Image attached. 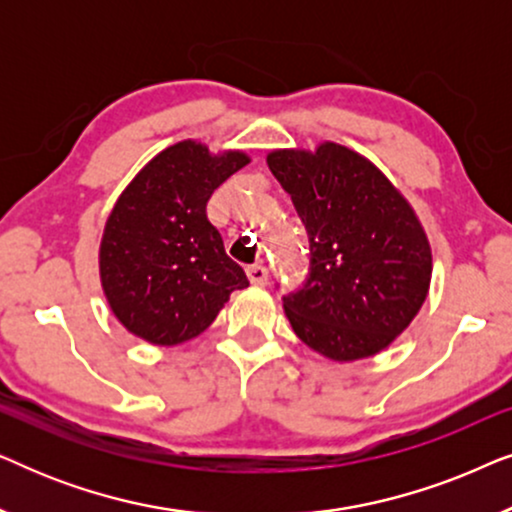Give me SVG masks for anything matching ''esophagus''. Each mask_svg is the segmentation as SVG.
I'll return each instance as SVG.
<instances>
[{
	"label": "esophagus",
	"mask_w": 512,
	"mask_h": 512,
	"mask_svg": "<svg viewBox=\"0 0 512 512\" xmlns=\"http://www.w3.org/2000/svg\"><path fill=\"white\" fill-rule=\"evenodd\" d=\"M247 277L249 282L256 286L268 284V268H265V265H251V268H247Z\"/></svg>",
	"instance_id": "34e87169"
}]
</instances>
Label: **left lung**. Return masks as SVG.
I'll list each match as a JSON object with an SVG mask.
<instances>
[{"label": "left lung", "instance_id": "1", "mask_svg": "<svg viewBox=\"0 0 512 512\" xmlns=\"http://www.w3.org/2000/svg\"><path fill=\"white\" fill-rule=\"evenodd\" d=\"M268 167L310 240V272L284 296L293 333L333 361L382 352L415 319L431 282V247L408 200L347 146L282 149Z\"/></svg>", "mask_w": 512, "mask_h": 512}]
</instances>
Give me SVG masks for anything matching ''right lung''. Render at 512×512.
Wrapping results in <instances>:
<instances>
[{"mask_svg":"<svg viewBox=\"0 0 512 512\" xmlns=\"http://www.w3.org/2000/svg\"><path fill=\"white\" fill-rule=\"evenodd\" d=\"M249 156H212L205 144L160 151L118 198L104 226L100 277L116 319L151 345H179L200 335L249 286L207 219V200Z\"/></svg>","mask_w":512,"mask_h":512,"instance_id":"1","label":"right lung"}]
</instances>
